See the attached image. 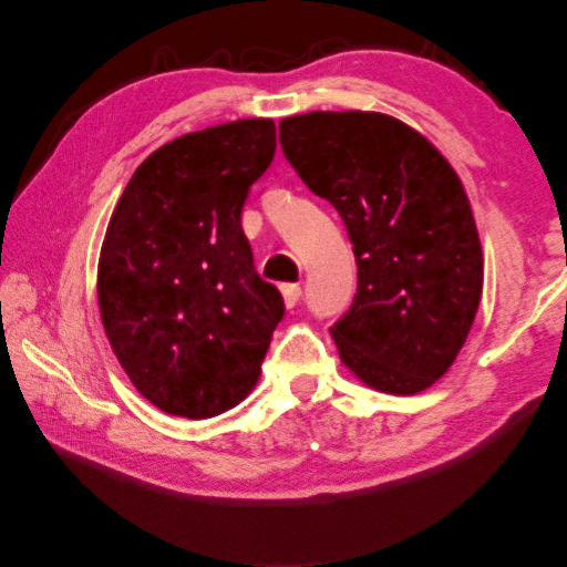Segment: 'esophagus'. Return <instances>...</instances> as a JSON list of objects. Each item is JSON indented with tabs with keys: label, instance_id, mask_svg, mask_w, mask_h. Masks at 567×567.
I'll return each instance as SVG.
<instances>
[{
	"label": "esophagus",
	"instance_id": "1",
	"mask_svg": "<svg viewBox=\"0 0 567 567\" xmlns=\"http://www.w3.org/2000/svg\"><path fill=\"white\" fill-rule=\"evenodd\" d=\"M281 293H284V303L289 306V309H293V306L299 303V299H301V286L299 284H286Z\"/></svg>",
	"mask_w": 567,
	"mask_h": 567
}]
</instances>
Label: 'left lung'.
<instances>
[{
    "label": "left lung",
    "instance_id": "8db88e82",
    "mask_svg": "<svg viewBox=\"0 0 567 567\" xmlns=\"http://www.w3.org/2000/svg\"><path fill=\"white\" fill-rule=\"evenodd\" d=\"M278 141L354 246V301L331 327L341 361L379 392H424L465 347L485 276L457 173L424 135L382 113L284 117Z\"/></svg>",
    "mask_w": 567,
    "mask_h": 567
}]
</instances>
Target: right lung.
I'll use <instances>...</instances> for the list:
<instances>
[{
    "label": "right lung",
    "instance_id": "right-lung-1",
    "mask_svg": "<svg viewBox=\"0 0 567 567\" xmlns=\"http://www.w3.org/2000/svg\"><path fill=\"white\" fill-rule=\"evenodd\" d=\"M274 153V120L198 130L147 155L117 200L100 250V317L157 410L208 420L261 377L284 299L256 274L240 213Z\"/></svg>",
    "mask_w": 567,
    "mask_h": 567
}]
</instances>
